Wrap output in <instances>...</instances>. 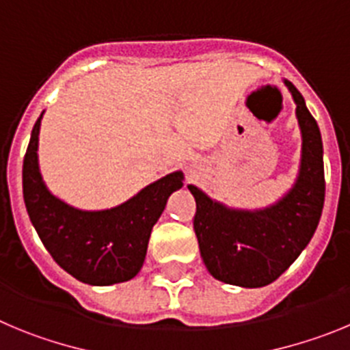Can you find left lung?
<instances>
[{
	"label": "left lung",
	"instance_id": "left-lung-1",
	"mask_svg": "<svg viewBox=\"0 0 350 350\" xmlns=\"http://www.w3.org/2000/svg\"><path fill=\"white\" fill-rule=\"evenodd\" d=\"M297 103L301 160L297 181L275 204L263 209H234L188 185L197 213L193 230L211 275L226 284L261 288L273 282L312 239L324 206L323 141L317 122L291 81Z\"/></svg>",
	"mask_w": 350,
	"mask_h": 350
}]
</instances>
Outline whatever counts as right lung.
I'll return each mask as SVG.
<instances>
[{
    "label": "right lung",
    "instance_id": "add662e5",
    "mask_svg": "<svg viewBox=\"0 0 350 350\" xmlns=\"http://www.w3.org/2000/svg\"><path fill=\"white\" fill-rule=\"evenodd\" d=\"M43 113L31 132L22 190L34 230L61 269L90 286H109L136 277L146 258L152 228L172 191L183 187L181 171L144 187L111 209L81 211L62 202L43 183L38 165V136Z\"/></svg>",
    "mask_w": 350,
    "mask_h": 350
}]
</instances>
